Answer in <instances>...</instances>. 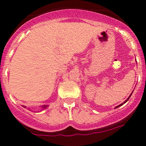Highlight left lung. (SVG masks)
<instances>
[{
	"instance_id": "obj_1",
	"label": "left lung",
	"mask_w": 146,
	"mask_h": 146,
	"mask_svg": "<svg viewBox=\"0 0 146 146\" xmlns=\"http://www.w3.org/2000/svg\"><path fill=\"white\" fill-rule=\"evenodd\" d=\"M132 93H131V94H130V95H129V97H128V98H127V100H126V101H125V102H124V103H122V104H120V105L117 106H116V107H115V108H118V107L121 106H122V105H123V104H125V103H126V102H127V101H128V100H129V98H130V96H132Z\"/></svg>"
}]
</instances>
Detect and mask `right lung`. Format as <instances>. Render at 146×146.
<instances>
[{"label": "right lung", "instance_id": "right-lung-1", "mask_svg": "<svg viewBox=\"0 0 146 146\" xmlns=\"http://www.w3.org/2000/svg\"><path fill=\"white\" fill-rule=\"evenodd\" d=\"M24 107H25V108H26L25 106H24ZM47 107H48V106H42V110H43V109H46Z\"/></svg>", "mask_w": 146, "mask_h": 146}]
</instances>
